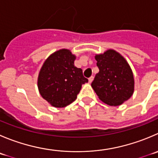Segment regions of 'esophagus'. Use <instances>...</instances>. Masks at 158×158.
I'll return each mask as SVG.
<instances>
[{"label":"esophagus","mask_w":158,"mask_h":158,"mask_svg":"<svg viewBox=\"0 0 158 158\" xmlns=\"http://www.w3.org/2000/svg\"><path fill=\"white\" fill-rule=\"evenodd\" d=\"M93 76H90L89 78V83H91L92 82H93Z\"/></svg>","instance_id":"obj_1"}]
</instances>
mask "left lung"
<instances>
[{
  "instance_id": "1",
  "label": "left lung",
  "mask_w": 158,
  "mask_h": 158,
  "mask_svg": "<svg viewBox=\"0 0 158 158\" xmlns=\"http://www.w3.org/2000/svg\"><path fill=\"white\" fill-rule=\"evenodd\" d=\"M95 59L99 71L91 85L99 99L110 106H119L129 99L134 93V79L124 58L110 49Z\"/></svg>"
}]
</instances>
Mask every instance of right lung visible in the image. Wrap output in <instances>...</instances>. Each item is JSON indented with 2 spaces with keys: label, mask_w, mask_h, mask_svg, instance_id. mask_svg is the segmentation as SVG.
I'll return each instance as SVG.
<instances>
[{
  "label": "right lung",
  "mask_w": 158,
  "mask_h": 158,
  "mask_svg": "<svg viewBox=\"0 0 158 158\" xmlns=\"http://www.w3.org/2000/svg\"><path fill=\"white\" fill-rule=\"evenodd\" d=\"M76 56L61 49L45 60L40 70L38 87L41 96L55 107H65L76 100L82 84L88 82L82 70L74 65Z\"/></svg>",
  "instance_id": "1"
}]
</instances>
